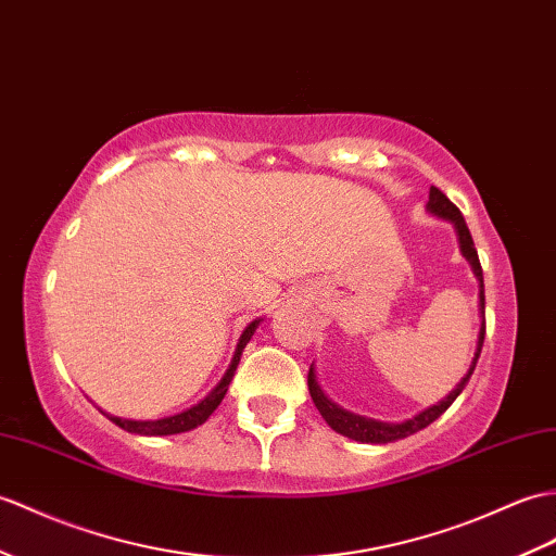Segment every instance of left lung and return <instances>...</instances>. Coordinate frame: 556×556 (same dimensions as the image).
<instances>
[{
	"label": "left lung",
	"instance_id": "obj_1",
	"mask_svg": "<svg viewBox=\"0 0 556 556\" xmlns=\"http://www.w3.org/2000/svg\"><path fill=\"white\" fill-rule=\"evenodd\" d=\"M429 211L435 213L438 217H445L450 219V223H455L457 227V235H459V243H462V253L467 255V261L471 263L476 277H479L481 281V309L485 313V293H483V269H481V261H479V253H476V247H473V239H471V231L467 227V223H464V215L459 213L457 205L450 201L445 193L438 189V187H431V193H429ZM483 339H485V319H483V327H481V333H479V348H476V357L473 363L469 367V374L459 381L457 389L450 393L445 400H441V403L419 412L417 417H412L403 424H383V421H374V419H365V417H357V415H351V412H345L341 407H337L331 403V400L325 397V393L319 391V386L315 381V371L313 367H309V374H307V389H309V395H313V403L315 407L319 409V415L327 419V424L331 426L333 431H339L341 435H348L353 438V441H359V443H393V441H400V438H407L412 433H417L421 429H426V426L433 424L438 417L443 415V412L455 403L457 395L464 391V386L469 383L471 374L476 369V363H479V355H481V348H483Z\"/></svg>",
	"mask_w": 556,
	"mask_h": 556
}]
</instances>
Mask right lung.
<instances>
[{"label":"right lung","instance_id":"right-lung-1","mask_svg":"<svg viewBox=\"0 0 556 556\" xmlns=\"http://www.w3.org/2000/svg\"><path fill=\"white\" fill-rule=\"evenodd\" d=\"M255 327H257V319L251 321V325L243 329L241 339H239V345H237V353H235V357H231V365H229L227 374L223 377V381H219L215 389L201 400L199 405H193L187 412H179V415H175V417L153 419V421H132V419H121V417H109V419L115 426H121V429L130 431V433H139V435H173V433H185V431L197 429V426H201L205 419H208L213 412H215V407L223 403V397H225V393L229 389V381H231V377H235V371H237V365H239V359H241L243 348H247V343L251 341Z\"/></svg>","mask_w":556,"mask_h":556}]
</instances>
